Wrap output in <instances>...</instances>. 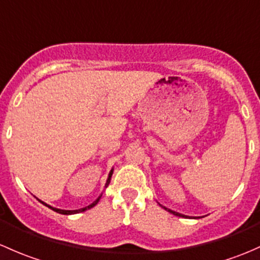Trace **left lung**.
<instances>
[{"label":"left lung","mask_w":260,"mask_h":260,"mask_svg":"<svg viewBox=\"0 0 260 260\" xmlns=\"http://www.w3.org/2000/svg\"><path fill=\"white\" fill-rule=\"evenodd\" d=\"M163 208H165L166 210H168V212H169V213H172V214L177 215V217H183V218H188V217H187V215H183V214H180V213H177V212H174V210H171V209L166 208V207H163Z\"/></svg>","instance_id":"obj_1"}]
</instances>
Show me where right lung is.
<instances>
[{"instance_id":"1","label":"right lung","mask_w":260,"mask_h":260,"mask_svg":"<svg viewBox=\"0 0 260 260\" xmlns=\"http://www.w3.org/2000/svg\"><path fill=\"white\" fill-rule=\"evenodd\" d=\"M112 174H113V169H111V172H109V174H108V178H107V182H106V188H107V185L109 184V182H111V177H112ZM101 197H102V194H101L100 197H98L97 199H95V201L93 202V203L92 204H89V206H87V207H84V208H81V209H76V210H63V209H58V208H53V207H51V206H48L47 203H45V202H42V201H40V199H38V201L41 202V203L42 204H45L46 207H48V208L50 209H52V210H54V212H57V213H59V214H76V213H81V212H84V210H87V209H91L92 207H94L95 204L98 203V202H100V199H101Z\"/></svg>"}]
</instances>
